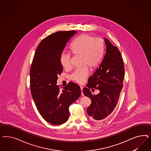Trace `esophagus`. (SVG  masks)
I'll use <instances>...</instances> for the list:
<instances>
[{
  "label": "esophagus",
  "instance_id": "34e87169",
  "mask_svg": "<svg viewBox=\"0 0 151 151\" xmlns=\"http://www.w3.org/2000/svg\"><path fill=\"white\" fill-rule=\"evenodd\" d=\"M80 88H81V95H83V92H82V90H83V87L82 86H80Z\"/></svg>",
  "mask_w": 151,
  "mask_h": 151
}]
</instances>
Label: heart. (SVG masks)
Segmentation results:
<instances>
[{
    "label": "heart",
    "instance_id": "obj_1",
    "mask_svg": "<svg viewBox=\"0 0 151 151\" xmlns=\"http://www.w3.org/2000/svg\"><path fill=\"white\" fill-rule=\"evenodd\" d=\"M104 41L100 38L88 34L78 37L71 46L70 50L73 55L81 56V69L75 70L70 76V78L78 83H81L89 75L90 67L96 69L100 64L104 50ZM60 61L65 69L71 66V55L68 53L62 54Z\"/></svg>",
    "mask_w": 151,
    "mask_h": 151
}]
</instances>
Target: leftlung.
<instances>
[{
    "mask_svg": "<svg viewBox=\"0 0 151 151\" xmlns=\"http://www.w3.org/2000/svg\"><path fill=\"white\" fill-rule=\"evenodd\" d=\"M104 40L106 50L103 59L99 68L88 78L87 88L83 89V95L91 99L87 113L94 121L105 119L114 111L123 87L124 76V61L118 48L107 39ZM91 88L99 89L100 93L92 95Z\"/></svg>",
    "mask_w": 151,
    "mask_h": 151,
    "instance_id": "1",
    "label": "left lung"
}]
</instances>
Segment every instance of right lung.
I'll return each mask as SVG.
<instances>
[{
  "instance_id": "1",
  "label": "right lung",
  "mask_w": 151,
  "mask_h": 151,
  "mask_svg": "<svg viewBox=\"0 0 151 151\" xmlns=\"http://www.w3.org/2000/svg\"><path fill=\"white\" fill-rule=\"evenodd\" d=\"M75 30L52 34L40 42L31 65L30 90L40 114L47 122L59 125L67 121L69 106L81 96L78 84L69 82L63 90L57 85L58 76L63 72L60 58Z\"/></svg>"
}]
</instances>
